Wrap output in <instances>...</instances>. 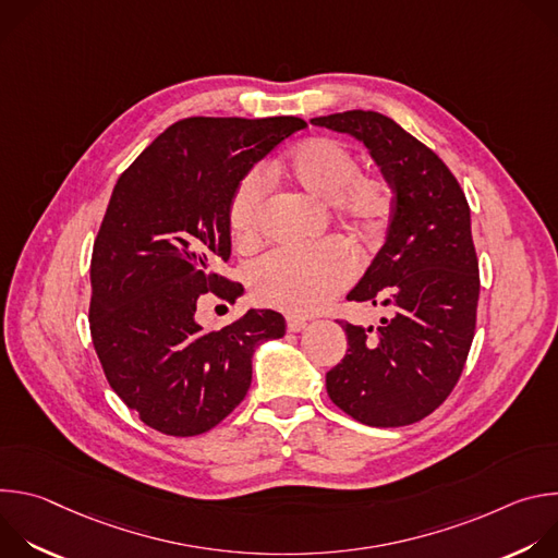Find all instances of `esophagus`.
Here are the masks:
<instances>
[{
  "label": "esophagus",
  "mask_w": 558,
  "mask_h": 558,
  "mask_svg": "<svg viewBox=\"0 0 558 558\" xmlns=\"http://www.w3.org/2000/svg\"><path fill=\"white\" fill-rule=\"evenodd\" d=\"M302 329H306V323L302 320V317H287V331L289 333H300Z\"/></svg>",
  "instance_id": "34e87169"
}]
</instances>
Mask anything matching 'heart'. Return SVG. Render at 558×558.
<instances>
[{
    "label": "heart",
    "instance_id": "1",
    "mask_svg": "<svg viewBox=\"0 0 558 558\" xmlns=\"http://www.w3.org/2000/svg\"><path fill=\"white\" fill-rule=\"evenodd\" d=\"M282 170L311 196L333 201L340 216L362 233H375L388 209L390 190L375 174L357 172L353 151L329 136H313L295 145ZM265 177L247 174L233 192L229 205V231L238 245H252L258 238ZM357 260L340 241L311 247L278 250L252 269L254 295L269 306L289 313L323 308L355 278Z\"/></svg>",
    "mask_w": 558,
    "mask_h": 558
}]
</instances>
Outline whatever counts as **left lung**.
<instances>
[{"instance_id":"1","label":"left lung","mask_w":558,"mask_h":558,"mask_svg":"<svg viewBox=\"0 0 558 558\" xmlns=\"http://www.w3.org/2000/svg\"><path fill=\"white\" fill-rule=\"evenodd\" d=\"M311 123L364 143L392 192L386 241L347 295L384 315L377 327L340 323L349 351L327 373V392L366 426L415 424L450 395L474 338L480 263L468 201L441 158L379 112Z\"/></svg>"}]
</instances>
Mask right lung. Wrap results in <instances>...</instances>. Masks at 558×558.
<instances>
[{
	"label": "right lung",
	"instance_id": "add662e5",
	"mask_svg": "<svg viewBox=\"0 0 558 558\" xmlns=\"http://www.w3.org/2000/svg\"><path fill=\"white\" fill-rule=\"evenodd\" d=\"M304 128L298 117L183 119L112 190L90 263V333L112 390L158 433L194 437L220 424L245 400L256 347L287 331L271 308L205 331L196 306L207 291L241 295L214 271L231 256L233 192Z\"/></svg>",
	"mask_w": 558,
	"mask_h": 558
}]
</instances>
